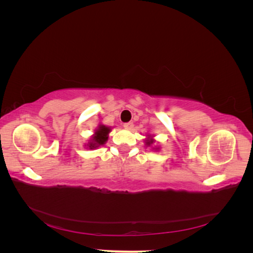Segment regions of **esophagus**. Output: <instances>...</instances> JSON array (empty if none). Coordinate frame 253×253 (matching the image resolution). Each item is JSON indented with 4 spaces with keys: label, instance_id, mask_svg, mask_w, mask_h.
<instances>
[{
    "label": "esophagus",
    "instance_id": "1",
    "mask_svg": "<svg viewBox=\"0 0 253 253\" xmlns=\"http://www.w3.org/2000/svg\"><path fill=\"white\" fill-rule=\"evenodd\" d=\"M124 126H125V128H126V129H132L133 126H134V125H133V122H127V124H125V125H124Z\"/></svg>",
    "mask_w": 253,
    "mask_h": 253
}]
</instances>
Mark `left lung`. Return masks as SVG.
<instances>
[{"label":"left lung","mask_w":253,"mask_h":253,"mask_svg":"<svg viewBox=\"0 0 253 253\" xmlns=\"http://www.w3.org/2000/svg\"><path fill=\"white\" fill-rule=\"evenodd\" d=\"M153 137H154V136L148 135L147 138L144 139V143H145V145H147V147H152V145L155 143V140H154V138H153ZM159 149H160L159 147H153V150H155V151H159Z\"/></svg>","instance_id":"obj_1"}]
</instances>
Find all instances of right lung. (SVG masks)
Masks as SVG:
<instances>
[{"mask_svg":"<svg viewBox=\"0 0 253 253\" xmlns=\"http://www.w3.org/2000/svg\"><path fill=\"white\" fill-rule=\"evenodd\" d=\"M112 131L110 126H106L104 125H99L98 127L95 129L93 136L90 137L88 142L85 144V147L89 150L97 149L99 147H102L105 142L109 139V134Z\"/></svg>","mask_w":253,"mask_h":253,"instance_id":"1","label":"right lung"}]
</instances>
